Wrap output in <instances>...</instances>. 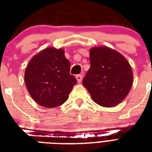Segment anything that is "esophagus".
Segmentation results:
<instances>
[{"mask_svg": "<svg viewBox=\"0 0 152 152\" xmlns=\"http://www.w3.org/2000/svg\"><path fill=\"white\" fill-rule=\"evenodd\" d=\"M76 80H77V82L78 83H81L82 82V80H83V76L81 74H79V75H76Z\"/></svg>", "mask_w": 152, "mask_h": 152, "instance_id": "esophagus-1", "label": "esophagus"}]
</instances>
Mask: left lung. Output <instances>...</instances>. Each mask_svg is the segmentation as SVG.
I'll return each mask as SVG.
<instances>
[{
  "instance_id": "8db88e82",
  "label": "left lung",
  "mask_w": 152,
  "mask_h": 152,
  "mask_svg": "<svg viewBox=\"0 0 152 152\" xmlns=\"http://www.w3.org/2000/svg\"><path fill=\"white\" fill-rule=\"evenodd\" d=\"M91 67L83 85L95 102L113 107L125 99L132 88L133 76L128 61L108 47H93L90 50Z\"/></svg>"
}]
</instances>
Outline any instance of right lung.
<instances>
[{"instance_id": "obj_1", "label": "right lung", "mask_w": 152, "mask_h": 152, "mask_svg": "<svg viewBox=\"0 0 152 152\" xmlns=\"http://www.w3.org/2000/svg\"><path fill=\"white\" fill-rule=\"evenodd\" d=\"M25 83L32 99L40 106L57 107L67 101L76 83L70 74V62L62 49L50 47L31 58L25 71Z\"/></svg>"}]
</instances>
